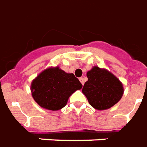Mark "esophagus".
<instances>
[{
	"label": "esophagus",
	"instance_id": "1",
	"mask_svg": "<svg viewBox=\"0 0 147 147\" xmlns=\"http://www.w3.org/2000/svg\"><path fill=\"white\" fill-rule=\"evenodd\" d=\"M79 80H80V82H81V83L82 84V85H84V78H80Z\"/></svg>",
	"mask_w": 147,
	"mask_h": 147
}]
</instances>
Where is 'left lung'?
Returning <instances> with one entry per match:
<instances>
[{
  "instance_id": "1",
  "label": "left lung",
  "mask_w": 147,
  "mask_h": 147,
  "mask_svg": "<svg viewBox=\"0 0 147 147\" xmlns=\"http://www.w3.org/2000/svg\"><path fill=\"white\" fill-rule=\"evenodd\" d=\"M87 78L88 81L83 86L82 92L94 109H110L121 99L123 85L112 74L95 66L87 73Z\"/></svg>"
}]
</instances>
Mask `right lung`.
<instances>
[{
	"instance_id": "add662e5",
	"label": "right lung",
	"mask_w": 147,
	"mask_h": 147,
	"mask_svg": "<svg viewBox=\"0 0 147 147\" xmlns=\"http://www.w3.org/2000/svg\"><path fill=\"white\" fill-rule=\"evenodd\" d=\"M82 88L74 74H67L59 67L49 68L33 80L32 93L42 108L57 111L65 107L72 93Z\"/></svg>"
}]
</instances>
